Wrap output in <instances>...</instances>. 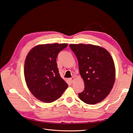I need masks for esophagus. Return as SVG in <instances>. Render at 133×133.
<instances>
[{
	"label": "esophagus",
	"instance_id": "esophagus-1",
	"mask_svg": "<svg viewBox=\"0 0 133 133\" xmlns=\"http://www.w3.org/2000/svg\"><path fill=\"white\" fill-rule=\"evenodd\" d=\"M69 80H70V82H71V83H73V82H74V80H75V78H74V77H71V78H70Z\"/></svg>",
	"mask_w": 133,
	"mask_h": 133
}]
</instances>
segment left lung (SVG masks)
<instances>
[{
	"instance_id": "1",
	"label": "left lung",
	"mask_w": 133,
	"mask_h": 133,
	"mask_svg": "<svg viewBox=\"0 0 133 133\" xmlns=\"http://www.w3.org/2000/svg\"><path fill=\"white\" fill-rule=\"evenodd\" d=\"M70 48L78 60L84 90L78 97L88 104L101 102L113 87L116 70L112 57L107 50L93 44H71Z\"/></svg>"
}]
</instances>
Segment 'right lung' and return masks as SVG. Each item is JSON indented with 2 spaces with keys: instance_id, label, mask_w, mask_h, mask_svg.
Instances as JSON below:
<instances>
[{
  "instance_id": "add662e5",
  "label": "right lung",
  "mask_w": 133,
  "mask_h": 133,
  "mask_svg": "<svg viewBox=\"0 0 133 133\" xmlns=\"http://www.w3.org/2000/svg\"><path fill=\"white\" fill-rule=\"evenodd\" d=\"M68 44H40L29 51L24 63V78L31 93L38 100L51 103L59 98L68 87L60 77L56 58Z\"/></svg>"
}]
</instances>
